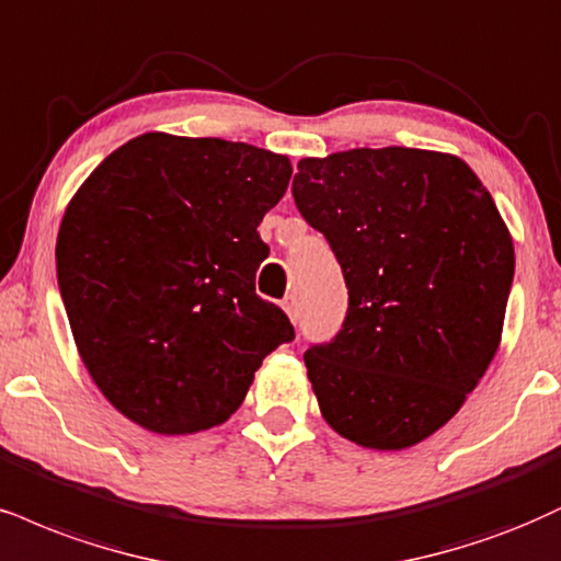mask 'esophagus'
<instances>
[{
	"label": "esophagus",
	"instance_id": "esophagus-1",
	"mask_svg": "<svg viewBox=\"0 0 561 561\" xmlns=\"http://www.w3.org/2000/svg\"><path fill=\"white\" fill-rule=\"evenodd\" d=\"M283 312L288 314V320H291L294 324L299 322V307H296L294 296H286V299H283Z\"/></svg>",
	"mask_w": 561,
	"mask_h": 561
}]
</instances>
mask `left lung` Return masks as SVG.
<instances>
[{
	"label": "left lung",
	"instance_id": "obj_1",
	"mask_svg": "<svg viewBox=\"0 0 561 561\" xmlns=\"http://www.w3.org/2000/svg\"><path fill=\"white\" fill-rule=\"evenodd\" d=\"M301 216L343 267V330L304 354L322 419L369 449L447 424L500 348L515 247L492 195L453 153L354 148L301 158Z\"/></svg>",
	"mask_w": 561,
	"mask_h": 561
}]
</instances>
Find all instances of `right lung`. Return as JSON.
Here are the masks:
<instances>
[{
	"label": "right lung",
	"instance_id": "add662e5",
	"mask_svg": "<svg viewBox=\"0 0 561 561\" xmlns=\"http://www.w3.org/2000/svg\"><path fill=\"white\" fill-rule=\"evenodd\" d=\"M288 156L218 137L145 133L69 199L57 275L88 375L122 416L197 434L244 403L270 351L294 341L254 294L257 226L286 195Z\"/></svg>",
	"mask_w": 561,
	"mask_h": 561
}]
</instances>
